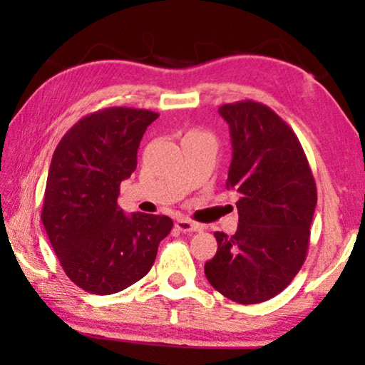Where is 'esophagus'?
<instances>
[{"label":"esophagus","mask_w":365,"mask_h":365,"mask_svg":"<svg viewBox=\"0 0 365 365\" xmlns=\"http://www.w3.org/2000/svg\"><path fill=\"white\" fill-rule=\"evenodd\" d=\"M176 227L179 229V231H182V232L201 231V226H199L197 222L189 221V219H179V221H176Z\"/></svg>","instance_id":"34e87169"}]
</instances>
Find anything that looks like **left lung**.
Returning a JSON list of instances; mask_svg holds the SVG:
<instances>
[{
  "label": "left lung",
  "instance_id": "1",
  "mask_svg": "<svg viewBox=\"0 0 365 365\" xmlns=\"http://www.w3.org/2000/svg\"><path fill=\"white\" fill-rule=\"evenodd\" d=\"M232 161L226 187L239 194L237 231L214 232L217 252L204 264L211 286L239 304L269 301L286 289L307 256L317 189L289 124L266 104H224Z\"/></svg>",
  "mask_w": 365,
  "mask_h": 365
}]
</instances>
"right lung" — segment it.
Segmentation results:
<instances>
[{"mask_svg":"<svg viewBox=\"0 0 365 365\" xmlns=\"http://www.w3.org/2000/svg\"><path fill=\"white\" fill-rule=\"evenodd\" d=\"M159 114L106 108L64 134L49 164L41 221L66 276L83 291H123L153 267L171 232L168 216L118 206L119 186L138 166L143 134Z\"/></svg>","mask_w":365,"mask_h":365,"instance_id":"obj_1","label":"right lung"}]
</instances>
